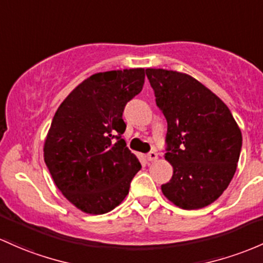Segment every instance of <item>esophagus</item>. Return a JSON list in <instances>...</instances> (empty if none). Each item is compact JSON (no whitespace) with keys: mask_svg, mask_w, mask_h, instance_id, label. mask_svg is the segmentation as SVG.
Returning <instances> with one entry per match:
<instances>
[{"mask_svg":"<svg viewBox=\"0 0 263 263\" xmlns=\"http://www.w3.org/2000/svg\"><path fill=\"white\" fill-rule=\"evenodd\" d=\"M157 158H158V154H157V152H155V151H151L148 155H147V160L151 161V162H155V161H157Z\"/></svg>","mask_w":263,"mask_h":263,"instance_id":"1","label":"esophagus"}]
</instances>
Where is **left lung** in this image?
Returning <instances> with one entry per match:
<instances>
[{
    "label": "left lung",
    "mask_w": 263,
    "mask_h": 263,
    "mask_svg": "<svg viewBox=\"0 0 263 263\" xmlns=\"http://www.w3.org/2000/svg\"><path fill=\"white\" fill-rule=\"evenodd\" d=\"M146 74L167 120L164 160L174 167L162 193L183 210L209 206L235 176L241 129L226 103L190 74L163 68Z\"/></svg>",
    "instance_id": "obj_1"
}]
</instances>
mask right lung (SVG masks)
<instances>
[{"instance_id": "obj_1", "label": "right lung", "mask_w": 263, "mask_h": 263, "mask_svg": "<svg viewBox=\"0 0 263 263\" xmlns=\"http://www.w3.org/2000/svg\"><path fill=\"white\" fill-rule=\"evenodd\" d=\"M145 83V68L99 72L63 100L43 143L57 189L80 211L103 215L128 195L141 163L126 147L122 112Z\"/></svg>"}]
</instances>
